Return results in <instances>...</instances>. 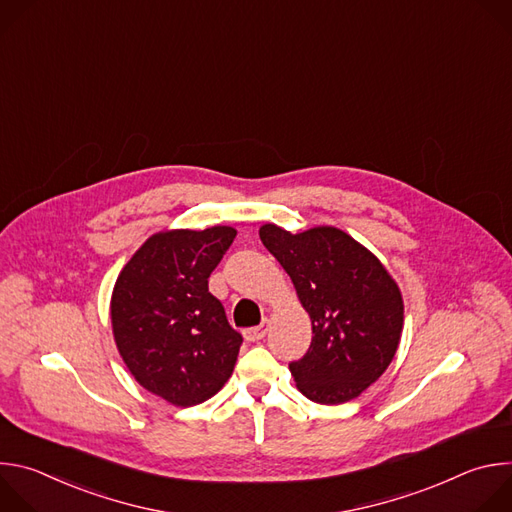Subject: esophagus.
Here are the masks:
<instances>
[{
  "instance_id": "34e87169",
  "label": "esophagus",
  "mask_w": 512,
  "mask_h": 512,
  "mask_svg": "<svg viewBox=\"0 0 512 512\" xmlns=\"http://www.w3.org/2000/svg\"><path fill=\"white\" fill-rule=\"evenodd\" d=\"M267 330H269V322H263L261 326H255V328H247V330H243V336H245V340H247V342H259L261 338H265Z\"/></svg>"
}]
</instances>
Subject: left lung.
<instances>
[{
    "label": "left lung",
    "mask_w": 512,
    "mask_h": 512,
    "mask_svg": "<svg viewBox=\"0 0 512 512\" xmlns=\"http://www.w3.org/2000/svg\"><path fill=\"white\" fill-rule=\"evenodd\" d=\"M261 243L279 261L312 320V344L289 364L302 395L340 405L391 364L403 332V296L375 253L336 227L289 233L273 223Z\"/></svg>",
    "instance_id": "obj_1"
}]
</instances>
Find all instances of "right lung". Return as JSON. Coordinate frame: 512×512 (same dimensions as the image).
Instances as JSON below:
<instances>
[{"instance_id":"1","label":"right lung","mask_w":512,"mask_h":512,"mask_svg":"<svg viewBox=\"0 0 512 512\" xmlns=\"http://www.w3.org/2000/svg\"><path fill=\"white\" fill-rule=\"evenodd\" d=\"M233 227L170 229L145 241L117 275L111 326L133 379L176 407L216 395L231 379L241 334L208 277L235 241Z\"/></svg>"}]
</instances>
